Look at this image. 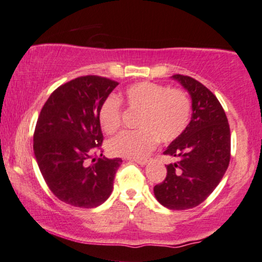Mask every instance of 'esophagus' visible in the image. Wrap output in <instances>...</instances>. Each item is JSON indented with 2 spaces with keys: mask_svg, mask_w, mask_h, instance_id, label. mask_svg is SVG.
<instances>
[{
  "mask_svg": "<svg viewBox=\"0 0 262 262\" xmlns=\"http://www.w3.org/2000/svg\"><path fill=\"white\" fill-rule=\"evenodd\" d=\"M130 160H132V162H134V163L140 164V165H145V164L148 162L147 159H138V158H133V159H130Z\"/></svg>",
  "mask_w": 262,
  "mask_h": 262,
  "instance_id": "obj_1",
  "label": "esophagus"
}]
</instances>
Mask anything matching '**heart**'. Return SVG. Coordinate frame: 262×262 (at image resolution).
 Here are the masks:
<instances>
[{"instance_id":"1","label":"heart","mask_w":262,"mask_h":262,"mask_svg":"<svg viewBox=\"0 0 262 262\" xmlns=\"http://www.w3.org/2000/svg\"><path fill=\"white\" fill-rule=\"evenodd\" d=\"M123 102L129 110L139 111L138 130L124 132L107 142L113 156L141 158L156 147L158 139L164 144L176 140L186 130L191 117V102L186 91L152 81L128 86ZM100 127L115 134L122 125L121 102L109 96L98 111Z\"/></svg>"}]
</instances>
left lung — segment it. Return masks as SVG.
<instances>
[{"label":"left lung","instance_id":"obj_1","mask_svg":"<svg viewBox=\"0 0 262 262\" xmlns=\"http://www.w3.org/2000/svg\"><path fill=\"white\" fill-rule=\"evenodd\" d=\"M172 78L189 92L193 115L186 130L164 151L176 160L166 165V177L153 190L163 206L181 211L204 202L221 182L230 163L231 137L217 97L191 76Z\"/></svg>","mask_w":262,"mask_h":262}]
</instances>
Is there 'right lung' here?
Returning a JSON list of instances; mask_svg holds the SVG:
<instances>
[{
    "instance_id": "right-lung-1",
    "label": "right lung",
    "mask_w": 262,
    "mask_h": 262,
    "mask_svg": "<svg viewBox=\"0 0 262 262\" xmlns=\"http://www.w3.org/2000/svg\"><path fill=\"white\" fill-rule=\"evenodd\" d=\"M117 85L103 76H79L57 87L41 107L33 134L34 157L49 189L72 206L97 207L113 191L122 159L98 158L90 165L86 160L102 148L98 111Z\"/></svg>"
}]
</instances>
